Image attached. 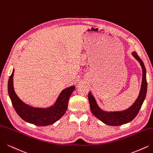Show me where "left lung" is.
Masks as SVG:
<instances>
[{"label":"left lung","instance_id":"left-lung-1","mask_svg":"<svg viewBox=\"0 0 153 153\" xmlns=\"http://www.w3.org/2000/svg\"><path fill=\"white\" fill-rule=\"evenodd\" d=\"M132 55L140 63L142 68L143 78L142 83L139 94L136 101L128 108L122 111L108 112L102 110L98 105L95 97L89 91L88 97L91 112L95 117L100 120L103 123L112 126H121L130 123L137 115L140 109L144 100H145L147 92V80H146V70L143 61L137 55L136 52L132 53Z\"/></svg>","mask_w":153,"mask_h":153}]
</instances>
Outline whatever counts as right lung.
Segmentation results:
<instances>
[{
    "label": "right lung",
    "mask_w": 153,
    "mask_h": 153,
    "mask_svg": "<svg viewBox=\"0 0 153 153\" xmlns=\"http://www.w3.org/2000/svg\"><path fill=\"white\" fill-rule=\"evenodd\" d=\"M14 73V69L8 81V93L15 111L21 119L36 126H46L62 118L68 108L70 97L75 88V86L63 90L53 105L46 108L34 107L24 103L16 94L13 85Z\"/></svg>",
    "instance_id": "right-lung-1"
}]
</instances>
